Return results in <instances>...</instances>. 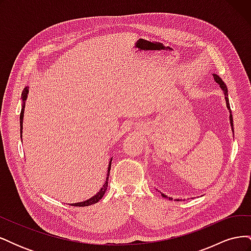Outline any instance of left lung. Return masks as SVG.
I'll list each match as a JSON object with an SVG mask.
<instances>
[{
  "label": "left lung",
  "mask_w": 251,
  "mask_h": 251,
  "mask_svg": "<svg viewBox=\"0 0 251 251\" xmlns=\"http://www.w3.org/2000/svg\"><path fill=\"white\" fill-rule=\"evenodd\" d=\"M212 76H214V79L216 80V82L218 83V85L220 86V88L222 89V91H223V93H224V95H225V100H226V107H227V109L229 110V121H230V126H231V130H232V132H233V121H232V115H231V111H230V105H229V100H228V91H227V87H226V85L224 83V81L221 79V77L220 76H218L217 74H212ZM161 196L163 197V198H169L170 200H173V198L172 197H168V196H165L164 194H161ZM177 201L179 200V199H176Z\"/></svg>",
  "instance_id": "1"
}]
</instances>
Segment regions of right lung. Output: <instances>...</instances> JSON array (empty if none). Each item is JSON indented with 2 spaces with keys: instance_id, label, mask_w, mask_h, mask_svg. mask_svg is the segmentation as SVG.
<instances>
[{
  "instance_id": "obj_1",
  "label": "right lung",
  "mask_w": 251,
  "mask_h": 251,
  "mask_svg": "<svg viewBox=\"0 0 251 251\" xmlns=\"http://www.w3.org/2000/svg\"><path fill=\"white\" fill-rule=\"evenodd\" d=\"M28 92H29V87H26L24 90H23V93H22V100H23V107H22V111H21V115H20V126H21V137H22V130H23V118H24V110H25V101L27 100V95H28ZM112 159L113 157L111 158V160L109 162V166H108V174H107V179H105V182L104 184L102 185V187L100 189V192H98L96 195H94L92 198H90L86 201H82V202H78V203H73L71 204L72 206H89V205H92V204H95L97 203L98 201H100L105 191H107L108 188V180H109V175H110V170H111V162H112Z\"/></svg>"
}]
</instances>
